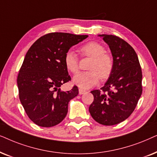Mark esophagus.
Instances as JSON below:
<instances>
[{
    "label": "esophagus",
    "instance_id": "34e87169",
    "mask_svg": "<svg viewBox=\"0 0 157 157\" xmlns=\"http://www.w3.org/2000/svg\"><path fill=\"white\" fill-rule=\"evenodd\" d=\"M85 92H86V90H85L81 88L79 89V94H80V95H82V94H84Z\"/></svg>",
    "mask_w": 157,
    "mask_h": 157
}]
</instances>
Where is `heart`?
<instances>
[{"label":"heart","mask_w":157,"mask_h":157,"mask_svg":"<svg viewBox=\"0 0 157 157\" xmlns=\"http://www.w3.org/2000/svg\"><path fill=\"white\" fill-rule=\"evenodd\" d=\"M80 52L83 56L93 58L87 72H80L75 75L73 82L77 86L87 89L97 85L100 77L106 79L111 74L113 69V59L111 55L106 53L103 45L90 41L82 46ZM64 64L67 70L72 73H76L79 70V58L75 52L69 50L64 55Z\"/></svg>","instance_id":"obj_1"}]
</instances>
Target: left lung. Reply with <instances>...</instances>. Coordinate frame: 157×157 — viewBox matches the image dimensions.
<instances>
[{
  "mask_svg": "<svg viewBox=\"0 0 157 157\" xmlns=\"http://www.w3.org/2000/svg\"><path fill=\"white\" fill-rule=\"evenodd\" d=\"M111 51L113 69L105 85L90 93L94 100L89 107L91 116L100 124L113 126L128 118L142 93V72L134 49L114 35H98Z\"/></svg>",
  "mask_w": 157,
  "mask_h": 157,
  "instance_id": "1",
  "label": "left lung"
}]
</instances>
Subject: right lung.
Instances as JSON below:
<instances>
[{
    "mask_svg": "<svg viewBox=\"0 0 157 157\" xmlns=\"http://www.w3.org/2000/svg\"><path fill=\"white\" fill-rule=\"evenodd\" d=\"M88 36L54 32L44 35L31 45L19 70L17 84L19 99L29 118L41 127L59 124L65 118L68 103L78 95L60 87L71 80L64 58L72 46Z\"/></svg>",
    "mask_w": 157,
    "mask_h": 157,
    "instance_id": "1",
    "label": "right lung"
}]
</instances>
